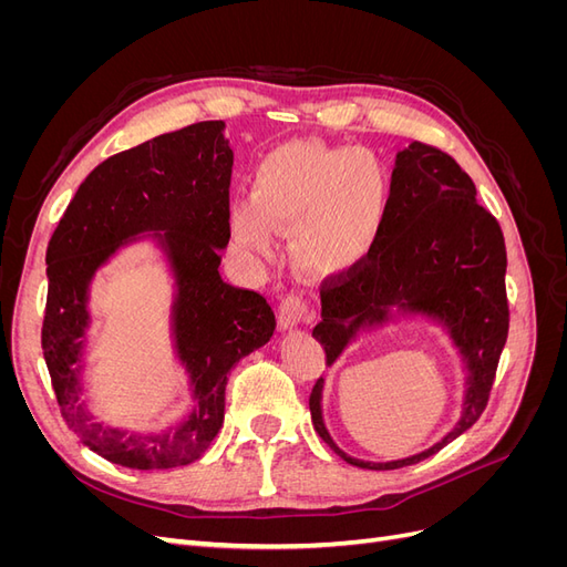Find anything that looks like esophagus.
Wrapping results in <instances>:
<instances>
[{"label": "esophagus", "mask_w": 567, "mask_h": 567, "mask_svg": "<svg viewBox=\"0 0 567 567\" xmlns=\"http://www.w3.org/2000/svg\"><path fill=\"white\" fill-rule=\"evenodd\" d=\"M307 315H310V305H307L302 296L290 293L279 302V323L284 331L296 329L300 321L307 319Z\"/></svg>", "instance_id": "1"}]
</instances>
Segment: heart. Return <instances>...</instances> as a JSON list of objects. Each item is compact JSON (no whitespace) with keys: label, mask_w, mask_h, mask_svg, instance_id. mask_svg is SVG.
Listing matches in <instances>:
<instances>
[{"label":"heart","mask_w":567,"mask_h":567,"mask_svg":"<svg viewBox=\"0 0 567 567\" xmlns=\"http://www.w3.org/2000/svg\"><path fill=\"white\" fill-rule=\"evenodd\" d=\"M252 203L231 210L234 241L271 250V229L290 234L298 260L319 274L354 267L371 250L388 200V175L369 148L293 142L257 163Z\"/></svg>","instance_id":"b5f03b06"}]
</instances>
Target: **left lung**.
<instances>
[{
  "label": "left lung",
  "instance_id": "8db88e82",
  "mask_svg": "<svg viewBox=\"0 0 567 567\" xmlns=\"http://www.w3.org/2000/svg\"><path fill=\"white\" fill-rule=\"evenodd\" d=\"M473 179L440 148L411 142L394 158L379 236L362 265L326 284L312 329L326 364L362 333L425 319L450 338L463 369L461 416L433 447L398 461H364L340 450L323 423V379L310 394L319 437L348 463L369 471L411 466L447 447L480 419L508 336L506 246L499 221L477 203Z\"/></svg>",
  "mask_w": 567,
  "mask_h": 567
}]
</instances>
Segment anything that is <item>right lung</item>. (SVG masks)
I'll return each instance as SVG.
<instances>
[{
    "label": "right lung",
    "instance_id": "1",
    "mask_svg": "<svg viewBox=\"0 0 567 567\" xmlns=\"http://www.w3.org/2000/svg\"><path fill=\"white\" fill-rule=\"evenodd\" d=\"M231 165L221 120L153 136L92 169L49 241L42 350L51 385L68 427L117 466L163 471L200 458L225 423L229 371L277 329L260 293L219 274V250L231 236ZM140 240L159 250L174 281L171 337L193 394L179 422L151 434L96 422L81 400L93 277Z\"/></svg>",
    "mask_w": 567,
    "mask_h": 567
}]
</instances>
